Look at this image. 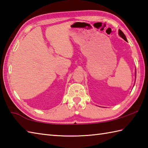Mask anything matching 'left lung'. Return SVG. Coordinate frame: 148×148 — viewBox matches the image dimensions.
Wrapping results in <instances>:
<instances>
[{
  "instance_id": "1",
  "label": "left lung",
  "mask_w": 148,
  "mask_h": 148,
  "mask_svg": "<svg viewBox=\"0 0 148 148\" xmlns=\"http://www.w3.org/2000/svg\"><path fill=\"white\" fill-rule=\"evenodd\" d=\"M119 35L121 38H123L125 40V41H126L127 42V39H126V36L124 35V34L123 33V32L121 31V30H119Z\"/></svg>"
}]
</instances>
